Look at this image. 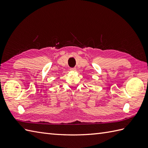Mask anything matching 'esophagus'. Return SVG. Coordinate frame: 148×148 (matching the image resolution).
<instances>
[{"label":"esophagus","mask_w":148,"mask_h":148,"mask_svg":"<svg viewBox=\"0 0 148 148\" xmlns=\"http://www.w3.org/2000/svg\"><path fill=\"white\" fill-rule=\"evenodd\" d=\"M70 71L72 72H74L76 71V68H71V69H70Z\"/></svg>","instance_id":"34e87169"}]
</instances>
